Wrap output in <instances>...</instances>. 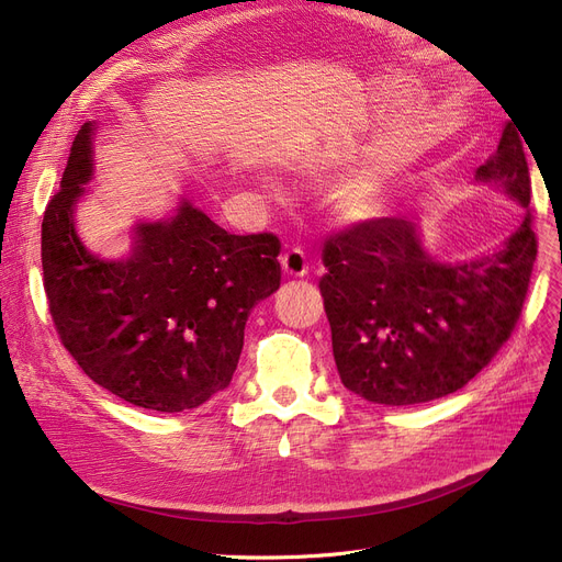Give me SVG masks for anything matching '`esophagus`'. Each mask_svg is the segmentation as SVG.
I'll return each mask as SVG.
<instances>
[{
  "mask_svg": "<svg viewBox=\"0 0 562 562\" xmlns=\"http://www.w3.org/2000/svg\"><path fill=\"white\" fill-rule=\"evenodd\" d=\"M281 267L283 272L288 277H304L308 272V262H306V254L302 249H297V246H293V249H288L283 256H281Z\"/></svg>",
  "mask_w": 562,
  "mask_h": 562,
  "instance_id": "34e87169",
  "label": "esophagus"
}]
</instances>
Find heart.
I'll list each match as a JSON object with an SVG mask.
<instances>
[{
    "label": "heart",
    "instance_id": "heart-1",
    "mask_svg": "<svg viewBox=\"0 0 562 562\" xmlns=\"http://www.w3.org/2000/svg\"><path fill=\"white\" fill-rule=\"evenodd\" d=\"M380 207V198L373 187H355L341 200V214L348 221L371 218Z\"/></svg>",
    "mask_w": 562,
    "mask_h": 562
}]
</instances>
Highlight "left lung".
<instances>
[{
  "mask_svg": "<svg viewBox=\"0 0 562 562\" xmlns=\"http://www.w3.org/2000/svg\"><path fill=\"white\" fill-rule=\"evenodd\" d=\"M477 179L530 205L528 161L512 124ZM535 258L530 210L503 249L468 262L426 256L406 218H371L329 235L318 288L341 383L385 406L461 390L512 336Z\"/></svg>",
  "mask_w": 562,
  "mask_h": 562,
  "instance_id": "obj_1",
  "label": "left lung"
}]
</instances>
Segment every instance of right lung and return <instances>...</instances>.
Masks as SVG:
<instances>
[{"label": "right lung", "instance_id": "right-lung-1", "mask_svg": "<svg viewBox=\"0 0 562 562\" xmlns=\"http://www.w3.org/2000/svg\"><path fill=\"white\" fill-rule=\"evenodd\" d=\"M92 131L71 145L41 226L43 288L61 346L97 385L133 406L182 413L226 390L251 308L281 283L272 233L231 235L184 203L145 223L124 262L94 258L74 228L92 175Z\"/></svg>", "mask_w": 562, "mask_h": 562}]
</instances>
